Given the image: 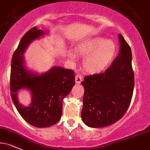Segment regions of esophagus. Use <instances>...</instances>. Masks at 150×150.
<instances>
[{
  "mask_svg": "<svg viewBox=\"0 0 150 150\" xmlns=\"http://www.w3.org/2000/svg\"><path fill=\"white\" fill-rule=\"evenodd\" d=\"M82 81V77L80 75H76L75 76V82L77 84H80L81 82Z\"/></svg>",
  "mask_w": 150,
  "mask_h": 150,
  "instance_id": "obj_1",
  "label": "esophagus"
}]
</instances>
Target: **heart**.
<instances>
[{
    "label": "heart",
    "instance_id": "1",
    "mask_svg": "<svg viewBox=\"0 0 150 150\" xmlns=\"http://www.w3.org/2000/svg\"><path fill=\"white\" fill-rule=\"evenodd\" d=\"M77 54L85 57L82 63L87 73H100L111 63L116 55V45L112 41L106 40L102 37H89L78 44L76 48ZM72 58H75L71 54Z\"/></svg>",
    "mask_w": 150,
    "mask_h": 150
}]
</instances>
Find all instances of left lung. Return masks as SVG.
I'll return each instance as SVG.
<instances>
[{"mask_svg": "<svg viewBox=\"0 0 150 150\" xmlns=\"http://www.w3.org/2000/svg\"><path fill=\"white\" fill-rule=\"evenodd\" d=\"M118 56L104 73L86 76L81 117L91 128H103L120 120L130 106L134 89L130 47L118 34Z\"/></svg>", "mask_w": 150, "mask_h": 150, "instance_id": "obj_1", "label": "left lung"}]
</instances>
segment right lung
I'll list each match as a JSON object with an SVG mask.
<instances>
[{
    "mask_svg": "<svg viewBox=\"0 0 150 150\" xmlns=\"http://www.w3.org/2000/svg\"><path fill=\"white\" fill-rule=\"evenodd\" d=\"M47 32L34 27L26 33L12 58L10 92L15 107L30 125L46 128L56 124L62 115L63 99L75 84L72 70L53 66L49 71L38 74L27 69L23 55L28 46ZM27 88L32 95V102L24 107L18 102L20 89Z\"/></svg>",
    "mask_w": 150,
    "mask_h": 150,
    "instance_id": "add662e5",
    "label": "right lung"
}]
</instances>
